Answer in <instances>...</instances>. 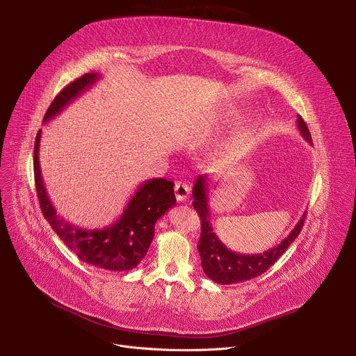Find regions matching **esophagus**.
Wrapping results in <instances>:
<instances>
[{
  "label": "esophagus",
  "instance_id": "34e87169",
  "mask_svg": "<svg viewBox=\"0 0 356 356\" xmlns=\"http://www.w3.org/2000/svg\"><path fill=\"white\" fill-rule=\"evenodd\" d=\"M191 193V186L184 181H176L175 184V195L179 202H184L189 197Z\"/></svg>",
  "mask_w": 356,
  "mask_h": 356
}]
</instances>
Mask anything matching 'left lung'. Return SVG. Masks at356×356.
I'll use <instances>...</instances> for the list:
<instances>
[{
  "label": "left lung",
  "instance_id": "obj_1",
  "mask_svg": "<svg viewBox=\"0 0 356 356\" xmlns=\"http://www.w3.org/2000/svg\"><path fill=\"white\" fill-rule=\"evenodd\" d=\"M297 127L300 129L305 140L312 143L309 128L300 115L297 117ZM209 180L211 179L207 175L199 176L193 186V208L200 216L202 225L197 251L200 255L203 273L218 284H235L247 282V280L255 278L266 273L286 252V250L293 244L297 235L300 234L306 213L297 222V225L287 235V238H284L274 248H270L261 254L251 255L234 252L223 245L213 232L208 204V188L211 186Z\"/></svg>",
  "mask_w": 356,
  "mask_h": 356
}]
</instances>
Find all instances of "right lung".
<instances>
[{
    "mask_svg": "<svg viewBox=\"0 0 356 356\" xmlns=\"http://www.w3.org/2000/svg\"><path fill=\"white\" fill-rule=\"evenodd\" d=\"M101 78L99 73H85L58 93L50 104L43 122L54 118L79 95ZM42 129L34 143V180L43 216L66 247L83 263L111 271L136 268L145 257L154 236L156 222L176 204L175 183L165 179L143 181L127 203L117 222L102 229L74 227L54 209L42 177L39 148Z\"/></svg>",
    "mask_w": 356,
    "mask_h": 356,
    "instance_id": "1",
    "label": "right lung"
}]
</instances>
